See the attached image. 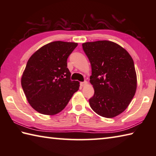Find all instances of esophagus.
Returning a JSON list of instances; mask_svg holds the SVG:
<instances>
[{"label": "esophagus", "instance_id": "34e87169", "mask_svg": "<svg viewBox=\"0 0 156 156\" xmlns=\"http://www.w3.org/2000/svg\"><path fill=\"white\" fill-rule=\"evenodd\" d=\"M87 84H88V83H87V81L82 82V83H80V86H81V87H84V86H86Z\"/></svg>", "mask_w": 156, "mask_h": 156}]
</instances>
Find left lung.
<instances>
[{
  "label": "left lung",
  "mask_w": 156,
  "mask_h": 156,
  "mask_svg": "<svg viewBox=\"0 0 156 156\" xmlns=\"http://www.w3.org/2000/svg\"><path fill=\"white\" fill-rule=\"evenodd\" d=\"M92 69L90 83L95 90L90 106L101 117L120 115L131 102L137 87L134 61L115 42L103 40L83 44Z\"/></svg>",
  "instance_id": "8db88e82"
}]
</instances>
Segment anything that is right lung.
Wrapping results in <instances>:
<instances>
[{"label":"right lung","mask_w":156,"mask_h":156,"mask_svg":"<svg viewBox=\"0 0 156 156\" xmlns=\"http://www.w3.org/2000/svg\"><path fill=\"white\" fill-rule=\"evenodd\" d=\"M78 43L53 41L30 56L21 78L28 102L36 111L54 115L62 111L80 87L70 80L67 60Z\"/></svg>","instance_id":"add662e5"}]
</instances>
